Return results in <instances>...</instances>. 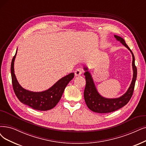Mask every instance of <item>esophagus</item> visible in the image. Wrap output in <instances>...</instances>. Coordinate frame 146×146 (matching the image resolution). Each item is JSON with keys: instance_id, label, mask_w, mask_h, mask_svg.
<instances>
[{"instance_id": "obj_1", "label": "esophagus", "mask_w": 146, "mask_h": 146, "mask_svg": "<svg viewBox=\"0 0 146 146\" xmlns=\"http://www.w3.org/2000/svg\"><path fill=\"white\" fill-rule=\"evenodd\" d=\"M82 73V70L80 69V68H78L76 70H75L74 72V74L76 76H80V74Z\"/></svg>"}]
</instances>
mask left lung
Listing matches in <instances>:
<instances>
[{"instance_id":"left-lung-1","label":"left lung","mask_w":146,"mask_h":146,"mask_svg":"<svg viewBox=\"0 0 146 146\" xmlns=\"http://www.w3.org/2000/svg\"><path fill=\"white\" fill-rule=\"evenodd\" d=\"M114 37L117 40L120 41L121 44L127 47L132 53L133 59L132 68L133 72L132 80L127 91L122 96L115 99L105 98L98 93L91 75L88 71V68L84 67V69L86 71L84 73L86 79V85L84 93V99L88 108L95 112L108 113L121 108L128 103L132 98L133 93L135 84L137 76V69L135 65L134 55L130 48L126 44L125 41L123 40V38L117 35H114Z\"/></svg>"}]
</instances>
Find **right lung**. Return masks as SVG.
Wrapping results in <instances>:
<instances>
[{"mask_svg": "<svg viewBox=\"0 0 146 146\" xmlns=\"http://www.w3.org/2000/svg\"><path fill=\"white\" fill-rule=\"evenodd\" d=\"M17 51L12 59L11 65L13 87L17 98L21 103L36 110L47 111L53 108L60 100L65 88L74 78V73H70L62 78L52 87L44 91L33 92L26 90L21 87L14 74V64Z\"/></svg>", "mask_w": 146, "mask_h": 146, "instance_id": "right-lung-1", "label": "right lung"}]
</instances>
